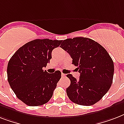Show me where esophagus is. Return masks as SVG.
I'll use <instances>...</instances> for the list:
<instances>
[{
	"mask_svg": "<svg viewBox=\"0 0 124 124\" xmlns=\"http://www.w3.org/2000/svg\"><path fill=\"white\" fill-rule=\"evenodd\" d=\"M61 75H62V77H66V75L64 73L61 74Z\"/></svg>",
	"mask_w": 124,
	"mask_h": 124,
	"instance_id": "esophagus-1",
	"label": "esophagus"
}]
</instances>
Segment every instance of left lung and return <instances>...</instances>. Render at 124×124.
Returning <instances> with one entry per match:
<instances>
[{
	"label": "left lung",
	"mask_w": 124,
	"mask_h": 124,
	"mask_svg": "<svg viewBox=\"0 0 124 124\" xmlns=\"http://www.w3.org/2000/svg\"><path fill=\"white\" fill-rule=\"evenodd\" d=\"M60 47L73 59L72 64L80 74L77 80L67 75L71 84L66 89L72 102L81 106H92L107 93L111 86L114 64L111 56L100 44L85 37H75L63 40Z\"/></svg>",
	"instance_id": "left-lung-1"
}]
</instances>
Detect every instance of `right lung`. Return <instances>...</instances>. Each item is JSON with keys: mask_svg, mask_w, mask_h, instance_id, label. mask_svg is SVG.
Returning <instances> with one entry per match:
<instances>
[{"mask_svg": "<svg viewBox=\"0 0 124 124\" xmlns=\"http://www.w3.org/2000/svg\"><path fill=\"white\" fill-rule=\"evenodd\" d=\"M61 42L47 39L33 40L20 47L10 58L8 80L16 97L26 105L42 106L52 97L61 72L48 73L42 68L50 61L53 49Z\"/></svg>", "mask_w": 124, "mask_h": 124, "instance_id": "1", "label": "right lung"}]
</instances>
